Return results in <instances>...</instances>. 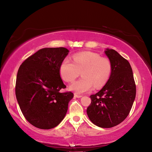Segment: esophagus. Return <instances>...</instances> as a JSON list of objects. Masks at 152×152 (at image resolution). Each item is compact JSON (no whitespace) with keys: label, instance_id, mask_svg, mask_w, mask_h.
<instances>
[{"label":"esophagus","instance_id":"esophagus-1","mask_svg":"<svg viewBox=\"0 0 152 152\" xmlns=\"http://www.w3.org/2000/svg\"><path fill=\"white\" fill-rule=\"evenodd\" d=\"M82 96V95H78V94H76V93H74V97H76V98H81Z\"/></svg>","mask_w":152,"mask_h":152}]
</instances>
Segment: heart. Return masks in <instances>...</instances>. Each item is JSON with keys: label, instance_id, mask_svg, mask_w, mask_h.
I'll return each instance as SVG.
<instances>
[{"label": "heart", "instance_id": "1", "mask_svg": "<svg viewBox=\"0 0 152 152\" xmlns=\"http://www.w3.org/2000/svg\"><path fill=\"white\" fill-rule=\"evenodd\" d=\"M72 61L66 58L59 69L61 78L67 82L74 81L81 72L82 78L70 85L72 91L82 94L93 88L101 89L108 82L112 72V64L108 58L86 51L74 55Z\"/></svg>", "mask_w": 152, "mask_h": 152}]
</instances>
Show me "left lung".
<instances>
[{
  "label": "left lung",
  "mask_w": 152,
  "mask_h": 152,
  "mask_svg": "<svg viewBox=\"0 0 152 152\" xmlns=\"http://www.w3.org/2000/svg\"><path fill=\"white\" fill-rule=\"evenodd\" d=\"M105 54L112 64L110 78L101 90L90 96L91 102L87 114L93 124L110 128L125 120L136 96V84L129 61L114 50L107 49Z\"/></svg>",
  "instance_id": "left-lung-1"
}]
</instances>
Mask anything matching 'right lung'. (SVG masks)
Here are the masks:
<instances>
[{
  "mask_svg": "<svg viewBox=\"0 0 152 152\" xmlns=\"http://www.w3.org/2000/svg\"><path fill=\"white\" fill-rule=\"evenodd\" d=\"M65 48H48L25 59L19 68L15 95L25 119L34 127L50 129L65 116L73 93L65 89L59 69L69 53Z\"/></svg>",
  "mask_w": 152,
  "mask_h": 152,
  "instance_id": "obj_1",
  "label": "right lung"
}]
</instances>
